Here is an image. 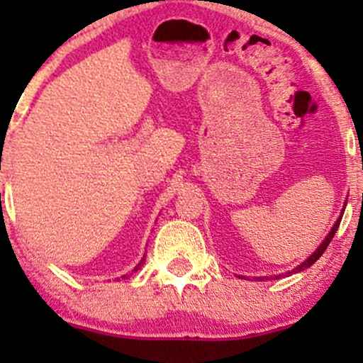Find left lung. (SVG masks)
<instances>
[{"instance_id": "1", "label": "left lung", "mask_w": 363, "mask_h": 363, "mask_svg": "<svg viewBox=\"0 0 363 363\" xmlns=\"http://www.w3.org/2000/svg\"><path fill=\"white\" fill-rule=\"evenodd\" d=\"M340 219H342V214H340V216H339V219H337V221H335V225H334V226H332V230H330V232H328V235H327V237H325V240H323V242H321V246H320V247H318V250H316V251H314V252H313V255H311V256H309V258H307V259H306V262H302V263H300V265H298V267H295V269H294V270H291V272H286V276H288V274H296V272H302V270H303V269H307V267H311V265H313V263H314V262H316V259H318V258H320V256H321V255H323V252H325V250H327V246H328V244H330V240H332V239H334L335 232H337V228H339V225H340ZM277 277H281V276H276V279H277Z\"/></svg>"}]
</instances>
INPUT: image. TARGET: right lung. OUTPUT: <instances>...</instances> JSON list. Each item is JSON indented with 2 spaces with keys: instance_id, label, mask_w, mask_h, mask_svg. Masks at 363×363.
<instances>
[{
  "instance_id": "right-lung-1",
  "label": "right lung",
  "mask_w": 363,
  "mask_h": 363,
  "mask_svg": "<svg viewBox=\"0 0 363 363\" xmlns=\"http://www.w3.org/2000/svg\"><path fill=\"white\" fill-rule=\"evenodd\" d=\"M144 262H145V259H144V258H142V259H140V263H138V265H137V267H135V269H133V272H137V270H138V269H140V267H142V265H144ZM123 277H128V276H123Z\"/></svg>"
}]
</instances>
